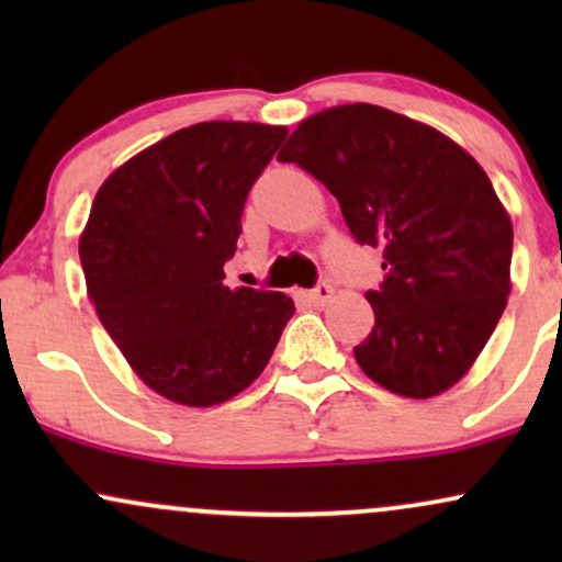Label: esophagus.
Instances as JSON below:
<instances>
[{
  "label": "esophagus",
  "instance_id": "obj_1",
  "mask_svg": "<svg viewBox=\"0 0 562 562\" xmlns=\"http://www.w3.org/2000/svg\"><path fill=\"white\" fill-rule=\"evenodd\" d=\"M330 295H333L330 282H319V285L306 290V301L314 303V306H322V303H327V301H330Z\"/></svg>",
  "mask_w": 562,
  "mask_h": 562
}]
</instances>
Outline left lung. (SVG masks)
I'll use <instances>...</instances> for the list:
<instances>
[{
  "label": "left lung",
  "mask_w": 562,
  "mask_h": 562,
  "mask_svg": "<svg viewBox=\"0 0 562 562\" xmlns=\"http://www.w3.org/2000/svg\"><path fill=\"white\" fill-rule=\"evenodd\" d=\"M277 160L319 179L353 240L383 250L359 367L398 396L451 389L509 295L513 224L486 171L436 128L364 102L306 119Z\"/></svg>",
  "instance_id": "8db88e82"
}]
</instances>
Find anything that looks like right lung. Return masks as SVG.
<instances>
[{
	"label": "right lung",
	"instance_id": "1",
	"mask_svg": "<svg viewBox=\"0 0 562 562\" xmlns=\"http://www.w3.org/2000/svg\"><path fill=\"white\" fill-rule=\"evenodd\" d=\"M285 126L179 128L105 179L79 243L102 327L160 396L214 406L248 389L293 317L285 293L224 285L250 187Z\"/></svg>",
	"mask_w": 562,
	"mask_h": 562
}]
</instances>
